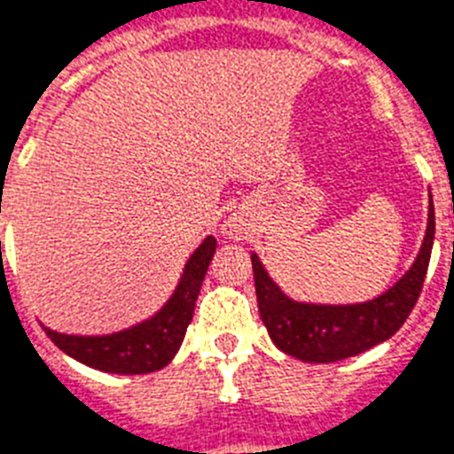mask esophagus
Segmentation results:
<instances>
[{"mask_svg": "<svg viewBox=\"0 0 454 454\" xmlns=\"http://www.w3.org/2000/svg\"><path fill=\"white\" fill-rule=\"evenodd\" d=\"M242 233H245V226L238 219L223 221V226H221V235L226 239H242Z\"/></svg>", "mask_w": 454, "mask_h": 454, "instance_id": "esophagus-1", "label": "esophagus"}]
</instances>
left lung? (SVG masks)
Wrapping results in <instances>:
<instances>
[{"mask_svg":"<svg viewBox=\"0 0 454 454\" xmlns=\"http://www.w3.org/2000/svg\"><path fill=\"white\" fill-rule=\"evenodd\" d=\"M434 200L429 193L427 231L413 265L379 298L356 304L300 302L270 277L258 254H251L261 318L270 339L286 356L302 363H337L383 344L397 333L418 302L434 247Z\"/></svg>","mask_w":454,"mask_h":454,"instance_id":"8db88e82","label":"left lung"}]
</instances>
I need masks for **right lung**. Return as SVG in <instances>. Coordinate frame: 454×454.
<instances>
[{
    "label": "right lung",
    "instance_id": "right-lung-1",
    "mask_svg": "<svg viewBox=\"0 0 454 454\" xmlns=\"http://www.w3.org/2000/svg\"><path fill=\"white\" fill-rule=\"evenodd\" d=\"M216 239L212 235L198 245L184 262L182 277L163 307L150 318L110 334H64L45 327V334L68 357L108 374H150L163 369L180 350L186 327L193 318V307L200 295V286L215 256Z\"/></svg>",
    "mask_w": 454,
    "mask_h": 454
}]
</instances>
